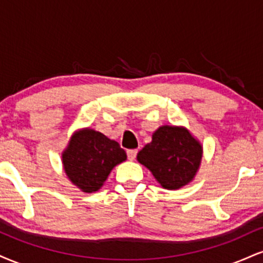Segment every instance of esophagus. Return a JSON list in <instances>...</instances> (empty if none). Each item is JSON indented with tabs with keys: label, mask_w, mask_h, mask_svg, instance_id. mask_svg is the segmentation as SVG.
Instances as JSON below:
<instances>
[{
	"label": "esophagus",
	"mask_w": 263,
	"mask_h": 263,
	"mask_svg": "<svg viewBox=\"0 0 263 263\" xmlns=\"http://www.w3.org/2000/svg\"><path fill=\"white\" fill-rule=\"evenodd\" d=\"M136 156H137V149H128L127 151V157L129 161H134L136 158Z\"/></svg>",
	"instance_id": "obj_1"
}]
</instances>
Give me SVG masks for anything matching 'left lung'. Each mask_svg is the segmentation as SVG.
<instances>
[{"label": "left lung", "instance_id": "obj_1", "mask_svg": "<svg viewBox=\"0 0 263 263\" xmlns=\"http://www.w3.org/2000/svg\"><path fill=\"white\" fill-rule=\"evenodd\" d=\"M203 158V144L183 126H161L152 141L137 155V161L149 170L164 189L177 190L197 176Z\"/></svg>", "mask_w": 263, "mask_h": 263}]
</instances>
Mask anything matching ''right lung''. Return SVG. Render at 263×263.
<instances>
[{
	"label": "right lung",
	"mask_w": 263,
	"mask_h": 263,
	"mask_svg": "<svg viewBox=\"0 0 263 263\" xmlns=\"http://www.w3.org/2000/svg\"><path fill=\"white\" fill-rule=\"evenodd\" d=\"M126 159L116 141L90 127L75 131L62 152L66 177L84 193L98 192L114 167Z\"/></svg>",
	"instance_id": "add662e5"
}]
</instances>
